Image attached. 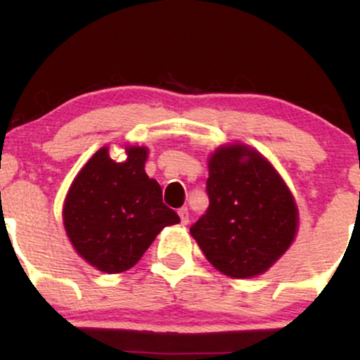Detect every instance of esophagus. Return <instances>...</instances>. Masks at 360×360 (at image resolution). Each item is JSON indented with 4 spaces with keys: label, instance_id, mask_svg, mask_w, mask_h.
Masks as SVG:
<instances>
[{
    "label": "esophagus",
    "instance_id": "1",
    "mask_svg": "<svg viewBox=\"0 0 360 360\" xmlns=\"http://www.w3.org/2000/svg\"><path fill=\"white\" fill-rule=\"evenodd\" d=\"M179 218H181V223H183V225H188L189 223V210L186 208V206L179 210Z\"/></svg>",
    "mask_w": 360,
    "mask_h": 360
}]
</instances>
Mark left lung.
Segmentation results:
<instances>
[{"label":"left lung","instance_id":"left-lung-1","mask_svg":"<svg viewBox=\"0 0 360 360\" xmlns=\"http://www.w3.org/2000/svg\"><path fill=\"white\" fill-rule=\"evenodd\" d=\"M210 206L189 232L205 257L232 278L266 272L291 245L298 210L269 160L237 143L208 162Z\"/></svg>","mask_w":360,"mask_h":360}]
</instances>
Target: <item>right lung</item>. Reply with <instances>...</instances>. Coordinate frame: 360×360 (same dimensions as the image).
<instances>
[{"mask_svg": "<svg viewBox=\"0 0 360 360\" xmlns=\"http://www.w3.org/2000/svg\"><path fill=\"white\" fill-rule=\"evenodd\" d=\"M147 148L127 147L115 162L103 147L76 176L64 203V226L74 249L108 274L139 262L157 233L179 223L164 205L162 189L146 174Z\"/></svg>", "mask_w": 360, "mask_h": 360, "instance_id": "right-lung-1", "label": "right lung"}]
</instances>
